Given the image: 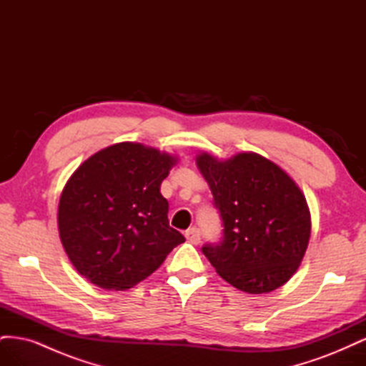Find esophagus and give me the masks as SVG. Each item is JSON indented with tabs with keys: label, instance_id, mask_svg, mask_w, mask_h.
I'll return each mask as SVG.
<instances>
[{
	"label": "esophagus",
	"instance_id": "1",
	"mask_svg": "<svg viewBox=\"0 0 366 366\" xmlns=\"http://www.w3.org/2000/svg\"><path fill=\"white\" fill-rule=\"evenodd\" d=\"M184 235H186V239L189 241V242H192V244H200V241H202V234H200V229H197V227H191V229H187Z\"/></svg>",
	"mask_w": 366,
	"mask_h": 366
}]
</instances>
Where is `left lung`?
Masks as SVG:
<instances>
[{"label": "left lung", "mask_w": 366, "mask_h": 366, "mask_svg": "<svg viewBox=\"0 0 366 366\" xmlns=\"http://www.w3.org/2000/svg\"><path fill=\"white\" fill-rule=\"evenodd\" d=\"M197 166L224 227L219 242L202 249L217 273L252 295L284 285L301 264L312 232L297 184L278 164L254 152L227 160L202 152Z\"/></svg>", "instance_id": "left-lung-1"}]
</instances>
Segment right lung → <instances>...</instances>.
I'll return each instance as SVG.
<instances>
[{
	"label": "right lung",
	"instance_id": "1",
	"mask_svg": "<svg viewBox=\"0 0 366 366\" xmlns=\"http://www.w3.org/2000/svg\"><path fill=\"white\" fill-rule=\"evenodd\" d=\"M177 157L122 142L88 157L65 183L58 229L74 269L107 290L156 272L184 237L169 226L160 184Z\"/></svg>",
	"mask_w": 366,
	"mask_h": 366
}]
</instances>
